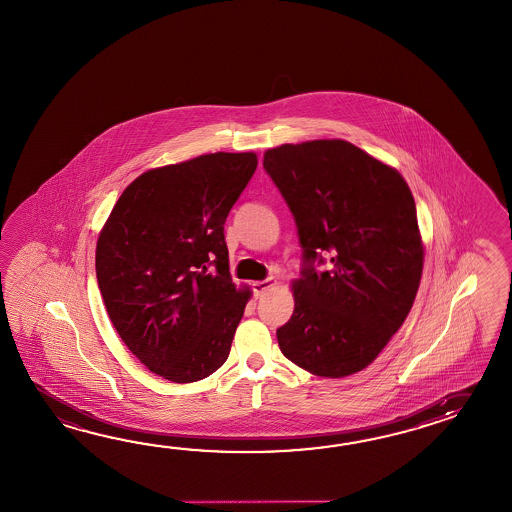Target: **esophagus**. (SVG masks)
<instances>
[{
  "instance_id": "1",
  "label": "esophagus",
  "mask_w": 512,
  "mask_h": 512,
  "mask_svg": "<svg viewBox=\"0 0 512 512\" xmlns=\"http://www.w3.org/2000/svg\"><path fill=\"white\" fill-rule=\"evenodd\" d=\"M273 286V279H264V281H255L253 283V292L255 296L261 297L264 292H268Z\"/></svg>"
}]
</instances>
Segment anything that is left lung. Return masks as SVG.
Returning <instances> with one entry per match:
<instances>
[{
  "mask_svg": "<svg viewBox=\"0 0 512 512\" xmlns=\"http://www.w3.org/2000/svg\"><path fill=\"white\" fill-rule=\"evenodd\" d=\"M262 165L305 251L294 314L277 329L281 353L312 375H354L402 327L421 284L413 194L397 169L343 139L270 148ZM321 250L331 253L330 273L313 268Z\"/></svg>",
  "mask_w": 512,
  "mask_h": 512,
  "instance_id": "1",
  "label": "left lung"
}]
</instances>
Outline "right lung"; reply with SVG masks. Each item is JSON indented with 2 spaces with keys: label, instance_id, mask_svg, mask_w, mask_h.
Wrapping results in <instances>:
<instances>
[{
  "label": "right lung",
  "instance_id": "obj_1",
  "mask_svg": "<svg viewBox=\"0 0 512 512\" xmlns=\"http://www.w3.org/2000/svg\"><path fill=\"white\" fill-rule=\"evenodd\" d=\"M255 169V152L150 169L99 233L106 312L130 353L165 380L198 382L228 360L251 290L231 281L224 224Z\"/></svg>",
  "mask_w": 512,
  "mask_h": 512
}]
</instances>
